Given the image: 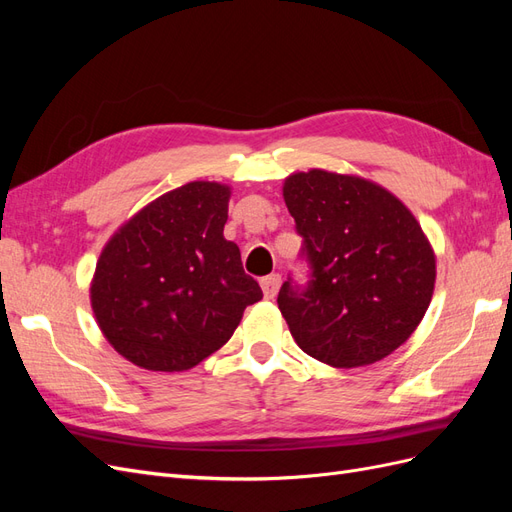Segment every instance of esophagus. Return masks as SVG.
Segmentation results:
<instances>
[{
	"instance_id": "obj_1",
	"label": "esophagus",
	"mask_w": 512,
	"mask_h": 512,
	"mask_svg": "<svg viewBox=\"0 0 512 512\" xmlns=\"http://www.w3.org/2000/svg\"><path fill=\"white\" fill-rule=\"evenodd\" d=\"M280 284H282L280 273H271L267 277H262L260 286H262V294H265V299H275L277 290H280Z\"/></svg>"
}]
</instances>
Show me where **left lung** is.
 <instances>
[{
  "label": "left lung",
  "instance_id": "8db88e82",
  "mask_svg": "<svg viewBox=\"0 0 512 512\" xmlns=\"http://www.w3.org/2000/svg\"><path fill=\"white\" fill-rule=\"evenodd\" d=\"M284 200L303 239L307 282L277 294L294 342L333 367L371 365L423 320L436 256L421 224L380 185L327 170L290 175Z\"/></svg>",
  "mask_w": 512,
  "mask_h": 512
}]
</instances>
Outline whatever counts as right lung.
Wrapping results in <instances>:
<instances>
[{"mask_svg":"<svg viewBox=\"0 0 512 512\" xmlns=\"http://www.w3.org/2000/svg\"><path fill=\"white\" fill-rule=\"evenodd\" d=\"M226 185L192 181L119 228L98 260L91 307L111 346L138 367L183 371L220 350L262 299L224 239Z\"/></svg>","mask_w":512,"mask_h":512,"instance_id":"add662e5","label":"right lung"}]
</instances>
